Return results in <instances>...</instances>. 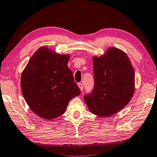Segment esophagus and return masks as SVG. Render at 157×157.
Instances as JSON below:
<instances>
[{
	"instance_id": "esophagus-1",
	"label": "esophagus",
	"mask_w": 157,
	"mask_h": 157,
	"mask_svg": "<svg viewBox=\"0 0 157 157\" xmlns=\"http://www.w3.org/2000/svg\"><path fill=\"white\" fill-rule=\"evenodd\" d=\"M78 86H79V89H80L81 92L83 91H84V87H83V84H82V83H78Z\"/></svg>"
}]
</instances>
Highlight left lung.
I'll list each match as a JSON object with an SVG mask.
<instances>
[{
    "instance_id": "1",
    "label": "left lung",
    "mask_w": 157,
    "mask_h": 157,
    "mask_svg": "<svg viewBox=\"0 0 157 157\" xmlns=\"http://www.w3.org/2000/svg\"><path fill=\"white\" fill-rule=\"evenodd\" d=\"M94 88L84 100L98 116H111L128 104L134 93L135 73L123 50L110 47L105 55L93 57Z\"/></svg>"
}]
</instances>
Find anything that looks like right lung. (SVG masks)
Masks as SVG:
<instances>
[{
    "label": "right lung",
    "mask_w": 157,
    "mask_h": 157,
    "mask_svg": "<svg viewBox=\"0 0 157 157\" xmlns=\"http://www.w3.org/2000/svg\"><path fill=\"white\" fill-rule=\"evenodd\" d=\"M69 55H59L47 46L34 52L23 70L21 88L29 107L41 118L62 116L73 98L80 94L68 67Z\"/></svg>",
    "instance_id": "obj_1"
}]
</instances>
